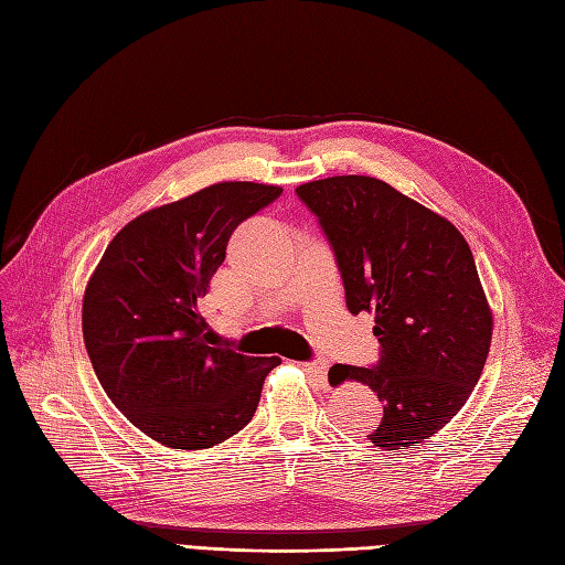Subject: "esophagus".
I'll return each instance as SVG.
<instances>
[{"instance_id":"esophagus-1","label":"esophagus","mask_w":565,"mask_h":565,"mask_svg":"<svg viewBox=\"0 0 565 565\" xmlns=\"http://www.w3.org/2000/svg\"><path fill=\"white\" fill-rule=\"evenodd\" d=\"M303 367H306V372H309L311 377H313L320 386H328V370H330V363L324 361V358H316V361H309Z\"/></svg>"}]
</instances>
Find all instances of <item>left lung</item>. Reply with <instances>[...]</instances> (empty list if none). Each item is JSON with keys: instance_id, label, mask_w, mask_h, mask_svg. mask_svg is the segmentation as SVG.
Segmentation results:
<instances>
[{"instance_id": "obj_1", "label": "left lung", "mask_w": 565, "mask_h": 565, "mask_svg": "<svg viewBox=\"0 0 565 565\" xmlns=\"http://www.w3.org/2000/svg\"><path fill=\"white\" fill-rule=\"evenodd\" d=\"M328 237L353 316L374 313L380 361L347 367L384 405L367 440L403 450L431 438L471 396L492 337L473 254L448 218L372 177L297 188Z\"/></svg>"}]
</instances>
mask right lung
<instances>
[{
  "instance_id": "1",
  "label": "right lung",
  "mask_w": 565,
  "mask_h": 565,
  "mask_svg": "<svg viewBox=\"0 0 565 565\" xmlns=\"http://www.w3.org/2000/svg\"><path fill=\"white\" fill-rule=\"evenodd\" d=\"M280 193L226 181L136 216L87 285L82 332L96 377L119 413L167 448H212L245 429L280 365L218 347L198 306L231 233Z\"/></svg>"
}]
</instances>
